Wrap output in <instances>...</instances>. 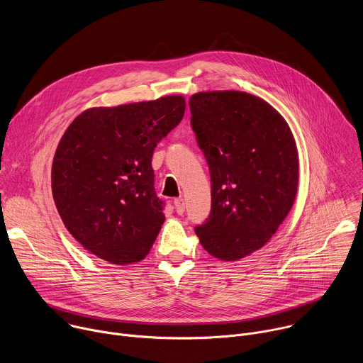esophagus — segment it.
I'll return each mask as SVG.
<instances>
[{
	"mask_svg": "<svg viewBox=\"0 0 363 363\" xmlns=\"http://www.w3.org/2000/svg\"><path fill=\"white\" fill-rule=\"evenodd\" d=\"M174 206H175V210H177L178 214H184V211H185V201H184V198L174 199Z\"/></svg>",
	"mask_w": 363,
	"mask_h": 363,
	"instance_id": "34e87169",
	"label": "esophagus"
}]
</instances>
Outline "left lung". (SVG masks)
<instances>
[{
  "instance_id": "1",
  "label": "left lung",
  "mask_w": 363,
  "mask_h": 363,
  "mask_svg": "<svg viewBox=\"0 0 363 363\" xmlns=\"http://www.w3.org/2000/svg\"><path fill=\"white\" fill-rule=\"evenodd\" d=\"M188 103L211 172V214L195 233L213 257L237 262L264 247L291 210L296 140L286 119L254 94L198 91Z\"/></svg>"
}]
</instances>
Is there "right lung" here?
<instances>
[{"label":"right lung","mask_w":363,"mask_h":363,"mask_svg":"<svg viewBox=\"0 0 363 363\" xmlns=\"http://www.w3.org/2000/svg\"><path fill=\"white\" fill-rule=\"evenodd\" d=\"M185 97L82 112L51 167L56 208L74 240L111 264L139 263L165 221L153 189L152 155L184 118Z\"/></svg>","instance_id":"obj_1"}]
</instances>
